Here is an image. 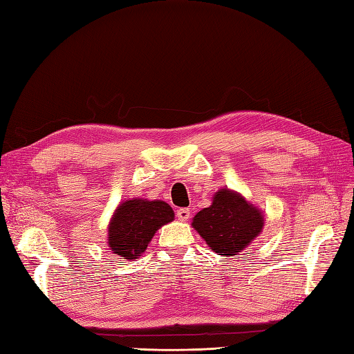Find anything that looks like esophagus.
<instances>
[{
  "instance_id": "1",
  "label": "esophagus",
  "mask_w": 354,
  "mask_h": 354,
  "mask_svg": "<svg viewBox=\"0 0 354 354\" xmlns=\"http://www.w3.org/2000/svg\"><path fill=\"white\" fill-rule=\"evenodd\" d=\"M190 214H192V212H190V208H179L178 212H176V217L181 222H185V221H189L190 219Z\"/></svg>"
}]
</instances>
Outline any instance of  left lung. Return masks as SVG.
<instances>
[{
    "label": "left lung",
    "mask_w": 354,
    "mask_h": 354,
    "mask_svg": "<svg viewBox=\"0 0 354 354\" xmlns=\"http://www.w3.org/2000/svg\"><path fill=\"white\" fill-rule=\"evenodd\" d=\"M192 227L222 257H234L246 250L265 227V214L242 194L221 189L212 205L193 217Z\"/></svg>",
    "instance_id": "left-lung-1"
}]
</instances>
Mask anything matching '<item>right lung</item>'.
<instances>
[{
	"label": "right lung",
	"instance_id": "add662e5",
	"mask_svg": "<svg viewBox=\"0 0 354 354\" xmlns=\"http://www.w3.org/2000/svg\"><path fill=\"white\" fill-rule=\"evenodd\" d=\"M175 219L171 207L164 201L133 198L123 201L108 225L109 250L124 260L140 259L155 232Z\"/></svg>",
	"mask_w": 354,
	"mask_h": 354
}]
</instances>
